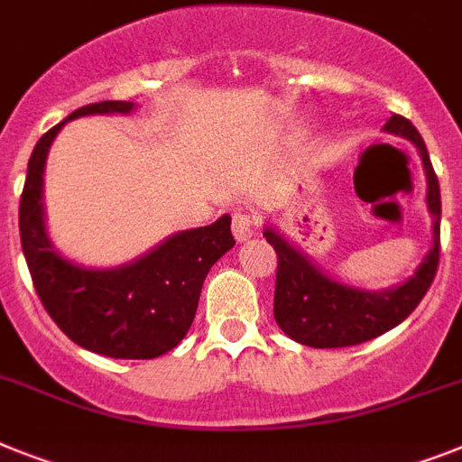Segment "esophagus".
I'll return each instance as SVG.
<instances>
[{
	"instance_id": "34e87169",
	"label": "esophagus",
	"mask_w": 462,
	"mask_h": 462,
	"mask_svg": "<svg viewBox=\"0 0 462 462\" xmlns=\"http://www.w3.org/2000/svg\"><path fill=\"white\" fill-rule=\"evenodd\" d=\"M254 231H257V222H254L253 217L245 215V212H236L234 215V236L238 243H243V240H250L254 236Z\"/></svg>"
}]
</instances>
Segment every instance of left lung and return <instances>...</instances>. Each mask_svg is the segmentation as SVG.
I'll return each mask as SVG.
<instances>
[{"instance_id": "8db88e82", "label": "left lung", "mask_w": 462, "mask_h": 462, "mask_svg": "<svg viewBox=\"0 0 462 462\" xmlns=\"http://www.w3.org/2000/svg\"><path fill=\"white\" fill-rule=\"evenodd\" d=\"M383 132L411 141L418 148L422 170L428 179V212L432 217V247L422 257L413 276L387 291H365L359 285L342 283L328 276L314 259L304 254L295 243L285 238L276 226L266 224L264 238L278 254L273 319L291 340L314 349L352 346L387 333L409 319L428 288L432 285L439 264V222L441 196L439 181L430 162L428 146L420 132L402 116H392Z\"/></svg>"}]
</instances>
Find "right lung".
I'll use <instances>...</instances> for the list:
<instances>
[{
    "mask_svg": "<svg viewBox=\"0 0 462 462\" xmlns=\"http://www.w3.org/2000/svg\"><path fill=\"white\" fill-rule=\"evenodd\" d=\"M132 101H101L75 110L34 146L23 186L18 226L34 291L75 345L110 359H155L184 340L196 319L205 276L236 245L231 217L186 228L127 264L97 269L53 247L44 212V167L63 125L85 116H129Z\"/></svg>",
    "mask_w": 462,
    "mask_h": 462,
    "instance_id": "1",
    "label": "right lung"
}]
</instances>
